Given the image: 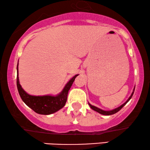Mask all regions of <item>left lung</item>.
Returning a JSON list of instances; mask_svg holds the SVG:
<instances>
[{
	"label": "left lung",
	"instance_id": "1",
	"mask_svg": "<svg viewBox=\"0 0 150 150\" xmlns=\"http://www.w3.org/2000/svg\"><path fill=\"white\" fill-rule=\"evenodd\" d=\"M134 89H135V88H134ZM134 91H133V92L132 93L131 96H129V98L127 99V100L126 101V102L125 103H123V104L122 105H120V106L118 107V108H116V109H114V110H110V111H105V110H101V109H99V108H96V107H95V106H94V105H91L90 103H88V104H89V105L90 106V108H92L93 110H94V111H96V112H98L99 114H103V115H106V116H109V115H112V114H116V112H118V111L121 110V109H122V108H123L124 106L125 105L126 103H127L128 102V101H129V100H130V99L132 98V96H133L134 92Z\"/></svg>",
	"mask_w": 150,
	"mask_h": 150
}]
</instances>
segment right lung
Masks as SVG:
<instances>
[{"instance_id": "right-lung-1", "label": "right lung", "mask_w": 150, "mask_h": 150, "mask_svg": "<svg viewBox=\"0 0 150 150\" xmlns=\"http://www.w3.org/2000/svg\"><path fill=\"white\" fill-rule=\"evenodd\" d=\"M18 66V63L17 65V88H18V93L20 94L21 99L29 108H30L37 114L48 115V114L55 113L56 112L61 110L65 106L66 102H67L68 92L71 88V85L73 84L76 77L79 76V74L75 75L72 79L69 80V82L65 85L62 92L56 96H51V95L32 96L25 92L20 85Z\"/></svg>"}]
</instances>
